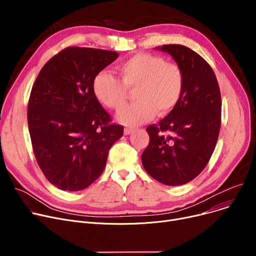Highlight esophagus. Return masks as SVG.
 <instances>
[{
	"instance_id": "esophagus-1",
	"label": "esophagus",
	"mask_w": 256,
	"mask_h": 256,
	"mask_svg": "<svg viewBox=\"0 0 256 256\" xmlns=\"http://www.w3.org/2000/svg\"><path fill=\"white\" fill-rule=\"evenodd\" d=\"M133 130H134V128H132V127H126V128L124 129V134H125V135H129L130 133L133 132Z\"/></svg>"
}]
</instances>
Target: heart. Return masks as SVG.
<instances>
[{
	"instance_id": "1",
	"label": "heart",
	"mask_w": 256,
	"mask_h": 256,
	"mask_svg": "<svg viewBox=\"0 0 256 256\" xmlns=\"http://www.w3.org/2000/svg\"><path fill=\"white\" fill-rule=\"evenodd\" d=\"M118 78L106 71L95 75L92 88L105 108L122 110L133 93L135 100L118 114L121 123L134 126L170 114L182 97L185 74L182 67L161 56L138 54L116 66Z\"/></svg>"
}]
</instances>
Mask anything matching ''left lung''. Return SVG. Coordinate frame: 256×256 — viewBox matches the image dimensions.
<instances>
[{"instance_id": "8db88e82", "label": "left lung", "mask_w": 256, "mask_h": 256, "mask_svg": "<svg viewBox=\"0 0 256 256\" xmlns=\"http://www.w3.org/2000/svg\"><path fill=\"white\" fill-rule=\"evenodd\" d=\"M159 48L182 67L185 86L176 106L158 125L146 127L150 142L142 162L158 182L178 186L196 178L214 152L221 126V94L213 69L198 54L181 44Z\"/></svg>"}]
</instances>
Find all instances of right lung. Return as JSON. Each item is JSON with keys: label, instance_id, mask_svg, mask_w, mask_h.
<instances>
[{"label": "right lung", "instance_id": "add662e5", "mask_svg": "<svg viewBox=\"0 0 256 256\" xmlns=\"http://www.w3.org/2000/svg\"><path fill=\"white\" fill-rule=\"evenodd\" d=\"M118 54L69 46L43 66L28 103V125L40 170L58 189L82 190L103 172L124 127L95 98V75Z\"/></svg>", "mask_w": 256, "mask_h": 256}]
</instances>
